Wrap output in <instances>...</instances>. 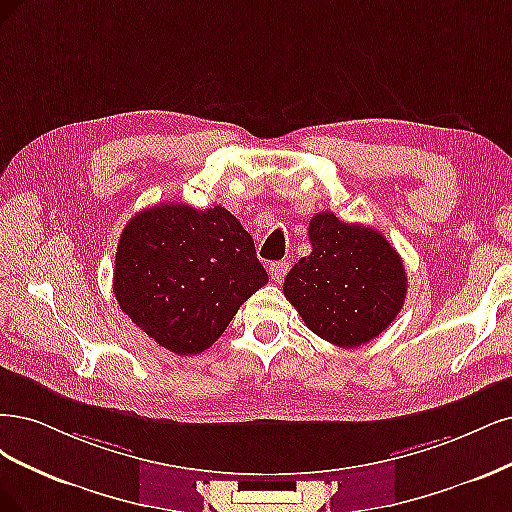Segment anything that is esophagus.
I'll return each instance as SVG.
<instances>
[{"mask_svg": "<svg viewBox=\"0 0 512 512\" xmlns=\"http://www.w3.org/2000/svg\"><path fill=\"white\" fill-rule=\"evenodd\" d=\"M287 272H289V261H274L270 266V276L274 278V283H283Z\"/></svg>", "mask_w": 512, "mask_h": 512, "instance_id": "34e87169", "label": "esophagus"}]
</instances>
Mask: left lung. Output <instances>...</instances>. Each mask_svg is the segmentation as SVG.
I'll use <instances>...</instances> for the list:
<instances>
[{"label": "left lung", "instance_id": "1", "mask_svg": "<svg viewBox=\"0 0 512 512\" xmlns=\"http://www.w3.org/2000/svg\"><path fill=\"white\" fill-rule=\"evenodd\" d=\"M312 253L285 278V298L306 327L342 349L383 334L406 298V270L398 251L372 227L319 212L308 223Z\"/></svg>", "mask_w": 512, "mask_h": 512}]
</instances>
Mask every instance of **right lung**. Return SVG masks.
<instances>
[{
    "label": "right lung",
    "instance_id": "add662e5",
    "mask_svg": "<svg viewBox=\"0 0 512 512\" xmlns=\"http://www.w3.org/2000/svg\"><path fill=\"white\" fill-rule=\"evenodd\" d=\"M266 283L253 238L232 212L157 204L125 225L112 287L146 336L176 355H197Z\"/></svg>",
    "mask_w": 512,
    "mask_h": 512
}]
</instances>
